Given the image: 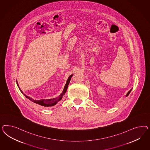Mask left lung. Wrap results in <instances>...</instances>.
<instances>
[{"instance_id": "1", "label": "left lung", "mask_w": 150, "mask_h": 150, "mask_svg": "<svg viewBox=\"0 0 150 150\" xmlns=\"http://www.w3.org/2000/svg\"><path fill=\"white\" fill-rule=\"evenodd\" d=\"M132 89H131V90H130V91H129V92H127V95H126V96H127H127H128V95H129V94H130V92H131V91H132Z\"/></svg>"}]
</instances>
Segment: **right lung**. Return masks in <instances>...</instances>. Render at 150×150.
<instances>
[{
    "instance_id": "1",
    "label": "right lung",
    "mask_w": 150,
    "mask_h": 150,
    "mask_svg": "<svg viewBox=\"0 0 150 150\" xmlns=\"http://www.w3.org/2000/svg\"><path fill=\"white\" fill-rule=\"evenodd\" d=\"M73 74H71V75H70L69 77H68V79H67V83H66V84L65 85L64 87L63 91H62L61 94L60 95L58 96V97L54 98H51V99H42V100H33L32 98L28 97V96L26 95L25 94H24L23 93V91L20 89V87L18 86V82L17 81V80H16V82H17V85H18V86L19 88V89H20V91H21V92L23 94V95L25 96L26 97V98H27V99L30 100L31 101H32L35 103H36V104L40 105H42V106H43V107H52V106H53L54 105H57L58 103V102L62 99L63 96L65 95V93L67 92V90L68 89L69 84V82L70 81L71 78L73 76Z\"/></svg>"
}]
</instances>
